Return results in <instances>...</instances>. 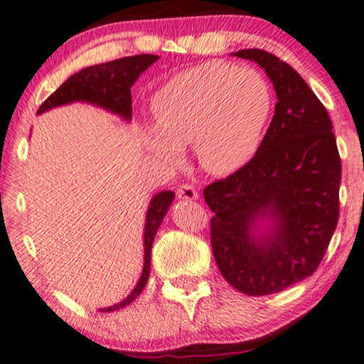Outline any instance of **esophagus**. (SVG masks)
<instances>
[{"label":"esophagus","instance_id":"esophagus-1","mask_svg":"<svg viewBox=\"0 0 364 364\" xmlns=\"http://www.w3.org/2000/svg\"><path fill=\"white\" fill-rule=\"evenodd\" d=\"M177 197L181 200H197L199 199V192L196 191V187L189 186V183H182L177 189Z\"/></svg>","mask_w":364,"mask_h":364}]
</instances>
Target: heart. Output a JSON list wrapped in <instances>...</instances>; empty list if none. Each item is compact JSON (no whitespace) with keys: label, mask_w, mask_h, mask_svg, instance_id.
<instances>
[{"label":"heart","mask_w":364,"mask_h":364,"mask_svg":"<svg viewBox=\"0 0 364 364\" xmlns=\"http://www.w3.org/2000/svg\"><path fill=\"white\" fill-rule=\"evenodd\" d=\"M273 113L268 80L251 67L205 62L173 75L154 97L156 124L143 129L151 155L170 168L194 145L204 170L230 175L255 159Z\"/></svg>","instance_id":"b5f03b06"}]
</instances>
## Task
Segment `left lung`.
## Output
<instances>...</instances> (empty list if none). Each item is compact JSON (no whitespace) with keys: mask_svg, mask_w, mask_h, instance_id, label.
<instances>
[{"mask_svg":"<svg viewBox=\"0 0 364 364\" xmlns=\"http://www.w3.org/2000/svg\"><path fill=\"white\" fill-rule=\"evenodd\" d=\"M231 55L257 62L278 100L255 159L204 189L218 268L257 297L317 270L338 226L341 159L327 109L294 67L259 48Z\"/></svg>","mask_w":364,"mask_h":364,"instance_id":"8db88e82","label":"left lung"}]
</instances>
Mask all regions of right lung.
<instances>
[{"mask_svg": "<svg viewBox=\"0 0 364 364\" xmlns=\"http://www.w3.org/2000/svg\"><path fill=\"white\" fill-rule=\"evenodd\" d=\"M156 60H159V55L141 53V55L124 57L106 62V64L86 67L70 75L55 92L50 94L47 101L38 107L37 114H42L52 107L73 105V102H87V105L102 107L124 121H132V86ZM173 197L175 194L172 191H161L151 197L145 216V230H143V251H145L143 257L145 258H143L140 280L127 299L114 306L100 309L101 312H114L129 306L145 289L148 277H150L151 245Z\"/></svg>", "mask_w": 364, "mask_h": 364, "instance_id": "add662e5", "label": "right lung"}]
</instances>
